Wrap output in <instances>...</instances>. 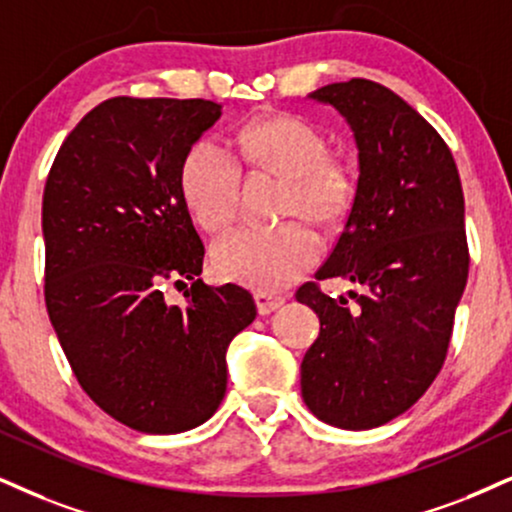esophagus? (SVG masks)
Masks as SVG:
<instances>
[{
	"label": "esophagus",
	"instance_id": "1",
	"mask_svg": "<svg viewBox=\"0 0 512 512\" xmlns=\"http://www.w3.org/2000/svg\"><path fill=\"white\" fill-rule=\"evenodd\" d=\"M254 299H256L258 313H261V315L273 313V311H277V308H280L282 304H285V296H275V294H268V292H256Z\"/></svg>",
	"mask_w": 512,
	"mask_h": 512
}]
</instances>
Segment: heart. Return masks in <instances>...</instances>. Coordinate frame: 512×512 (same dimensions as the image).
<instances>
[{
  "instance_id": "obj_1",
  "label": "heart",
  "mask_w": 512,
  "mask_h": 512,
  "mask_svg": "<svg viewBox=\"0 0 512 512\" xmlns=\"http://www.w3.org/2000/svg\"><path fill=\"white\" fill-rule=\"evenodd\" d=\"M242 161L254 170L287 178L282 216H301L277 227H237L211 249V266L227 282L277 292L308 273L320 258V239L304 218L323 230L349 213L353 180L327 156V142L296 116H268L246 123L235 137ZM180 189L194 220L208 232L235 220L242 170L216 140L192 144L180 166Z\"/></svg>"
}]
</instances>
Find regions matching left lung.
Segmentation results:
<instances>
[{"mask_svg": "<svg viewBox=\"0 0 512 512\" xmlns=\"http://www.w3.org/2000/svg\"><path fill=\"white\" fill-rule=\"evenodd\" d=\"M349 123L358 185L318 280L361 285L354 304L306 282L296 301L320 318L301 361V396L318 420L372 430L430 389L468 282L465 201L439 132L380 82L353 78L308 94Z\"/></svg>", "mask_w": 512, "mask_h": 512, "instance_id": "1", "label": "left lung"}]
</instances>
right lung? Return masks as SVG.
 <instances>
[{
	"mask_svg": "<svg viewBox=\"0 0 512 512\" xmlns=\"http://www.w3.org/2000/svg\"><path fill=\"white\" fill-rule=\"evenodd\" d=\"M206 99L113 97L61 144L42 197L44 301L80 387L137 432L199 427L225 396V351L254 323L237 285L199 280L204 244L180 189L220 118ZM193 280L185 309L160 287Z\"/></svg>",
	"mask_w": 512,
	"mask_h": 512,
	"instance_id": "right-lung-1",
	"label": "right lung"
}]
</instances>
